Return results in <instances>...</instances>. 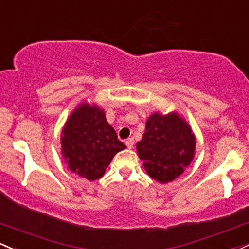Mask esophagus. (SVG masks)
<instances>
[{
	"label": "esophagus",
	"mask_w": 249,
	"mask_h": 249,
	"mask_svg": "<svg viewBox=\"0 0 249 249\" xmlns=\"http://www.w3.org/2000/svg\"><path fill=\"white\" fill-rule=\"evenodd\" d=\"M125 144H126V146L129 147V149H132L133 144H135V139H133V138H127L126 141H125Z\"/></svg>",
	"instance_id": "34e87169"
}]
</instances>
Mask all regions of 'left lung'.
I'll return each instance as SVG.
<instances>
[{"label":"left lung","instance_id":"8db88e82","mask_svg":"<svg viewBox=\"0 0 249 249\" xmlns=\"http://www.w3.org/2000/svg\"><path fill=\"white\" fill-rule=\"evenodd\" d=\"M195 136L187 122L176 112H155L145 124V133L138 142V156L149 176L168 183L183 174L195 155Z\"/></svg>","mask_w":249,"mask_h":249}]
</instances>
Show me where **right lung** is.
I'll list each match as a JSON object with an SVG mask.
<instances>
[{
  "instance_id": "obj_1",
  "label": "right lung",
  "mask_w": 249,
  "mask_h": 249,
  "mask_svg": "<svg viewBox=\"0 0 249 249\" xmlns=\"http://www.w3.org/2000/svg\"><path fill=\"white\" fill-rule=\"evenodd\" d=\"M125 147L97 105H78L62 129L61 150L68 169L89 181L100 178L114 155Z\"/></svg>"
}]
</instances>
